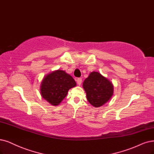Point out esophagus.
Returning <instances> with one entry per match:
<instances>
[{
  "instance_id": "obj_1",
  "label": "esophagus",
  "mask_w": 154,
  "mask_h": 154,
  "mask_svg": "<svg viewBox=\"0 0 154 154\" xmlns=\"http://www.w3.org/2000/svg\"><path fill=\"white\" fill-rule=\"evenodd\" d=\"M82 81V78H78L77 79V84L79 85V86H80V85L81 84Z\"/></svg>"
}]
</instances>
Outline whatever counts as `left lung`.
Returning <instances> with one entry per match:
<instances>
[{
  "label": "left lung",
  "instance_id": "8db88e82",
  "mask_svg": "<svg viewBox=\"0 0 154 154\" xmlns=\"http://www.w3.org/2000/svg\"><path fill=\"white\" fill-rule=\"evenodd\" d=\"M82 86L89 103L96 108L107 103L113 94V84L97 72H91Z\"/></svg>",
  "mask_w": 154,
  "mask_h": 154
}]
</instances>
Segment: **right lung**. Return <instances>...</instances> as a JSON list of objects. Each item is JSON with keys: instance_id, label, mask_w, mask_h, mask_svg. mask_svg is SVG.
<instances>
[{"instance_id": "add662e5", "label": "right lung", "mask_w": 154, "mask_h": 154, "mask_svg": "<svg viewBox=\"0 0 154 154\" xmlns=\"http://www.w3.org/2000/svg\"><path fill=\"white\" fill-rule=\"evenodd\" d=\"M73 77L65 71L57 70L45 75L41 84V94L48 103L58 105L67 95L68 90L76 86Z\"/></svg>"}]
</instances>
